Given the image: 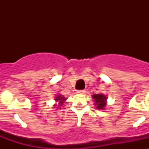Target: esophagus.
Returning a JSON list of instances; mask_svg holds the SVG:
<instances>
[{"label": "esophagus", "mask_w": 149, "mask_h": 149, "mask_svg": "<svg viewBox=\"0 0 149 149\" xmlns=\"http://www.w3.org/2000/svg\"><path fill=\"white\" fill-rule=\"evenodd\" d=\"M84 93H85V90H84V89H81V90L77 91V93H78V94H84Z\"/></svg>", "instance_id": "1"}]
</instances>
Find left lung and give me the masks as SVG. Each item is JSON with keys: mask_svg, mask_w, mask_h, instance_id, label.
<instances>
[{"mask_svg": "<svg viewBox=\"0 0 149 149\" xmlns=\"http://www.w3.org/2000/svg\"><path fill=\"white\" fill-rule=\"evenodd\" d=\"M93 98L95 99V104L97 105L98 109H104L106 106L107 97L102 94H95L93 95Z\"/></svg>", "mask_w": 149, "mask_h": 149, "instance_id": "1", "label": "left lung"}]
</instances>
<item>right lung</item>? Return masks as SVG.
<instances>
[{
	"label": "right lung",
	"mask_w": 149,
	"mask_h": 149,
	"mask_svg": "<svg viewBox=\"0 0 149 149\" xmlns=\"http://www.w3.org/2000/svg\"><path fill=\"white\" fill-rule=\"evenodd\" d=\"M56 101H60V104H63V101H64L65 100V98H63V97H62L61 95H58L57 97L56 98Z\"/></svg>",
	"instance_id": "right-lung-1"
}]
</instances>
